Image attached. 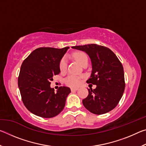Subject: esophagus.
Instances as JSON below:
<instances>
[{
  "mask_svg": "<svg viewBox=\"0 0 146 146\" xmlns=\"http://www.w3.org/2000/svg\"><path fill=\"white\" fill-rule=\"evenodd\" d=\"M78 88H71V91H76V90H78Z\"/></svg>",
  "mask_w": 146,
  "mask_h": 146,
  "instance_id": "1",
  "label": "esophagus"
}]
</instances>
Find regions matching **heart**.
<instances>
[{"label":"heart","mask_w":146,"mask_h":146,"mask_svg":"<svg viewBox=\"0 0 146 146\" xmlns=\"http://www.w3.org/2000/svg\"><path fill=\"white\" fill-rule=\"evenodd\" d=\"M73 56V58L82 66L85 62H88V56L84 52L74 53ZM67 58L66 57H63L61 59L60 64H59V68H60V71H62V72L65 71L66 69H67ZM80 78L78 76L75 75H70L65 79L66 84L68 86H70V87H76V86H78L80 84Z\"/></svg>","instance_id":"heart-1"}]
</instances>
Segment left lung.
<instances>
[{
    "label": "left lung",
    "instance_id": "obj_1",
    "mask_svg": "<svg viewBox=\"0 0 146 146\" xmlns=\"http://www.w3.org/2000/svg\"><path fill=\"white\" fill-rule=\"evenodd\" d=\"M72 48L88 54L92 63V72L88 84L97 85L88 89L89 95L82 100L84 107L95 115H102L113 110L122 98L125 89L124 72L122 63L108 48L91 44Z\"/></svg>",
    "mask_w": 146,
    "mask_h": 146
}]
</instances>
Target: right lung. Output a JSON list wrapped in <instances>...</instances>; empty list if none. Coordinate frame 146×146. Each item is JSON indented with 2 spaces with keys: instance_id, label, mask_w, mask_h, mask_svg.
Here are the masks:
<instances>
[{
  "instance_id": "obj_1",
  "label": "right lung",
  "mask_w": 146,
  "mask_h": 146,
  "mask_svg": "<svg viewBox=\"0 0 146 146\" xmlns=\"http://www.w3.org/2000/svg\"><path fill=\"white\" fill-rule=\"evenodd\" d=\"M69 48H39L22 64L18 85L24 106L33 114L52 118L63 110L70 88L60 86L55 93L50 84L60 73L59 64Z\"/></svg>"
}]
</instances>
